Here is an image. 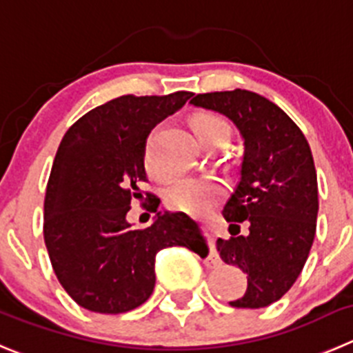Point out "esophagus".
<instances>
[{"mask_svg": "<svg viewBox=\"0 0 353 353\" xmlns=\"http://www.w3.org/2000/svg\"><path fill=\"white\" fill-rule=\"evenodd\" d=\"M207 265L209 266H219L221 265V259H219V254H217L214 249H210L209 252V258H207Z\"/></svg>", "mask_w": 353, "mask_h": 353, "instance_id": "1", "label": "esophagus"}]
</instances>
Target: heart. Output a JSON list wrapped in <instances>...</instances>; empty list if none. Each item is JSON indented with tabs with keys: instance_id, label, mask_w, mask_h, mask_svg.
Returning <instances> with one entry per match:
<instances>
[{
	"instance_id": "obj_1",
	"label": "heart",
	"mask_w": 353,
	"mask_h": 353,
	"mask_svg": "<svg viewBox=\"0 0 353 353\" xmlns=\"http://www.w3.org/2000/svg\"><path fill=\"white\" fill-rule=\"evenodd\" d=\"M196 136L203 144H209L216 139H230L232 125L219 114L200 113L193 118ZM144 169L151 177H163L165 170L161 167L160 158L154 151L153 136L148 139L143 153ZM225 195V188L214 177H179L172 181L165 190V203L174 210L202 216L207 214Z\"/></svg>"
}]
</instances>
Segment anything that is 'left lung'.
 Returning a JSON list of instances; mask_svg holds the SVG:
<instances>
[{"label":"left lung","instance_id":"obj_1","mask_svg":"<svg viewBox=\"0 0 353 353\" xmlns=\"http://www.w3.org/2000/svg\"><path fill=\"white\" fill-rule=\"evenodd\" d=\"M190 102L228 117L242 134L240 181L223 209L236 236L216 245L226 265L247 273V291L230 305L263 308L292 288L314 243L319 188L310 144L281 108L254 92H209ZM240 222L245 236L238 235Z\"/></svg>","mask_w":353,"mask_h":353}]
</instances>
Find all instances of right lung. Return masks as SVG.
I'll return each instance as SVG.
<instances>
[{
	"mask_svg": "<svg viewBox=\"0 0 353 353\" xmlns=\"http://www.w3.org/2000/svg\"><path fill=\"white\" fill-rule=\"evenodd\" d=\"M192 95H121L74 121L59 144L43 236L59 282L87 310H134L153 292L158 251L207 249L199 225L184 212H158L144 230L127 223L132 202L143 199L141 183L148 181L143 153L150 132Z\"/></svg>",
	"mask_w": 353,
	"mask_h": 353,
	"instance_id": "add662e5",
	"label": "right lung"
}]
</instances>
